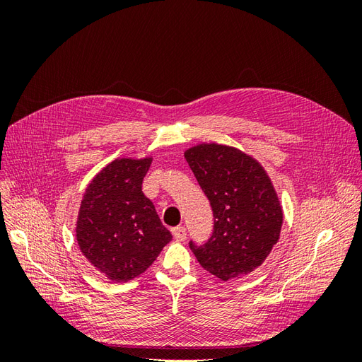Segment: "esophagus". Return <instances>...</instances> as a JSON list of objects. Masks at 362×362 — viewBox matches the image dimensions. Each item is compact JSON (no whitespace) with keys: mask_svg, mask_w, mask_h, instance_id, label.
Instances as JSON below:
<instances>
[{"mask_svg":"<svg viewBox=\"0 0 362 362\" xmlns=\"http://www.w3.org/2000/svg\"><path fill=\"white\" fill-rule=\"evenodd\" d=\"M172 234L175 237V240H178V242H184L185 238H187V231H185L184 226H177L172 229Z\"/></svg>","mask_w":362,"mask_h":362,"instance_id":"obj_1","label":"esophagus"}]
</instances>
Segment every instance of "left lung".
Masks as SVG:
<instances>
[{"mask_svg": "<svg viewBox=\"0 0 362 362\" xmlns=\"http://www.w3.org/2000/svg\"><path fill=\"white\" fill-rule=\"evenodd\" d=\"M210 201L214 225L201 246L190 242L199 264L228 281L261 266L278 243L282 210L259 163L231 146L198 145L184 152Z\"/></svg>", "mask_w": 362, "mask_h": 362, "instance_id": "obj_1", "label": "left lung"}]
</instances>
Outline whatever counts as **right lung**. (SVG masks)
Returning <instances> with one entry per match:
<instances>
[{
    "instance_id": "right-lung-1",
    "label": "right lung",
    "mask_w": 362,
    "mask_h": 362,
    "mask_svg": "<svg viewBox=\"0 0 362 362\" xmlns=\"http://www.w3.org/2000/svg\"><path fill=\"white\" fill-rule=\"evenodd\" d=\"M151 161H112L83 196L76 242L90 264L115 282L141 275L172 240L154 204L141 192Z\"/></svg>"
}]
</instances>
